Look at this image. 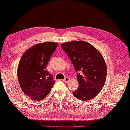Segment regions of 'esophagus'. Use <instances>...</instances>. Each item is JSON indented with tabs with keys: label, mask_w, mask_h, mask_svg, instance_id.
I'll return each instance as SVG.
<instances>
[{
	"label": "esophagus",
	"mask_w": 130,
	"mask_h": 130,
	"mask_svg": "<svg viewBox=\"0 0 130 130\" xmlns=\"http://www.w3.org/2000/svg\"><path fill=\"white\" fill-rule=\"evenodd\" d=\"M70 80V78L67 77H66L64 80H63V82H64L65 83H67Z\"/></svg>",
	"instance_id": "obj_1"
}]
</instances>
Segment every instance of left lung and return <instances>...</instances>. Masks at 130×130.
<instances>
[{"instance_id": "obj_1", "label": "left lung", "mask_w": 130, "mask_h": 130, "mask_svg": "<svg viewBox=\"0 0 130 130\" xmlns=\"http://www.w3.org/2000/svg\"><path fill=\"white\" fill-rule=\"evenodd\" d=\"M61 47L71 60L76 71L79 72L77 75L79 86L72 92L73 95L82 101L94 98L104 87L106 77L107 67L101 54L83 41L63 43Z\"/></svg>"}]
</instances>
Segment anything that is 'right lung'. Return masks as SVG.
<instances>
[{
  "mask_svg": "<svg viewBox=\"0 0 130 130\" xmlns=\"http://www.w3.org/2000/svg\"><path fill=\"white\" fill-rule=\"evenodd\" d=\"M53 42L41 43L27 50L22 56L18 68V77L22 90L27 96L40 101L47 96L55 82L46 69L58 47Z\"/></svg>",
  "mask_w": 130,
  "mask_h": 130,
  "instance_id": "add662e5",
  "label": "right lung"
}]
</instances>
